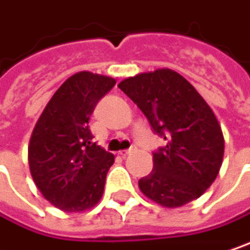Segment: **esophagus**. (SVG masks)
Listing matches in <instances>:
<instances>
[{"instance_id": "esophagus-1", "label": "esophagus", "mask_w": 250, "mask_h": 250, "mask_svg": "<svg viewBox=\"0 0 250 250\" xmlns=\"http://www.w3.org/2000/svg\"><path fill=\"white\" fill-rule=\"evenodd\" d=\"M131 153V148H128V150H122V151H119V154L122 155V157H125L127 154H130Z\"/></svg>"}]
</instances>
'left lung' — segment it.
I'll return each mask as SVG.
<instances>
[{
  "mask_svg": "<svg viewBox=\"0 0 250 250\" xmlns=\"http://www.w3.org/2000/svg\"><path fill=\"white\" fill-rule=\"evenodd\" d=\"M119 87L167 141L153 154L154 168L139 181L140 191L166 208L199 198L215 181L225 150L222 128L209 104L167 67L127 78Z\"/></svg>",
  "mask_w": 250,
  "mask_h": 250,
  "instance_id": "1",
  "label": "left lung"
}]
</instances>
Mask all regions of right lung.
<instances>
[{
	"label": "right lung",
	"instance_id": "add662e5",
	"mask_svg": "<svg viewBox=\"0 0 250 250\" xmlns=\"http://www.w3.org/2000/svg\"><path fill=\"white\" fill-rule=\"evenodd\" d=\"M116 81L78 72L62 83L34 127L28 163L34 183L53 207L82 212L100 201L114 155L93 143L89 119Z\"/></svg>",
	"mask_w": 250,
	"mask_h": 250
}]
</instances>
